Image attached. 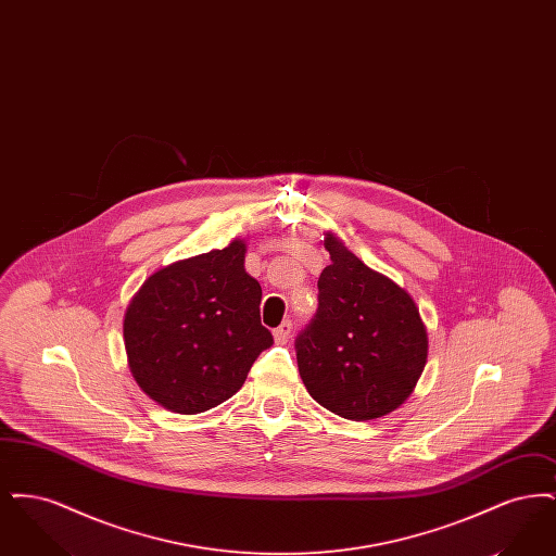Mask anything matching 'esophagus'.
Segmentation results:
<instances>
[{
  "instance_id": "obj_1",
  "label": "esophagus",
  "mask_w": 556,
  "mask_h": 556,
  "mask_svg": "<svg viewBox=\"0 0 556 556\" xmlns=\"http://www.w3.org/2000/svg\"><path fill=\"white\" fill-rule=\"evenodd\" d=\"M291 333V320H283L275 331H273V338L277 344H286L290 340Z\"/></svg>"
}]
</instances>
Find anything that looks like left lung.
Instances as JSON below:
<instances>
[{"label": "left lung", "instance_id": "obj_1", "mask_svg": "<svg viewBox=\"0 0 556 556\" xmlns=\"http://www.w3.org/2000/svg\"><path fill=\"white\" fill-rule=\"evenodd\" d=\"M331 265L318 277L315 318L295 338L308 394L350 419H379L413 394L427 363V329L415 300L390 277L325 236Z\"/></svg>", "mask_w": 556, "mask_h": 556}]
</instances>
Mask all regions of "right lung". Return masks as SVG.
I'll return each mask as SVG.
<instances>
[{"mask_svg":"<svg viewBox=\"0 0 556 556\" xmlns=\"http://www.w3.org/2000/svg\"><path fill=\"white\" fill-rule=\"evenodd\" d=\"M245 241L150 275L132 295L125 350L137 386L160 406L198 415L243 386L273 345L261 323V283L243 268Z\"/></svg>","mask_w":556,"mask_h":556,"instance_id":"add662e5","label":"right lung"}]
</instances>
